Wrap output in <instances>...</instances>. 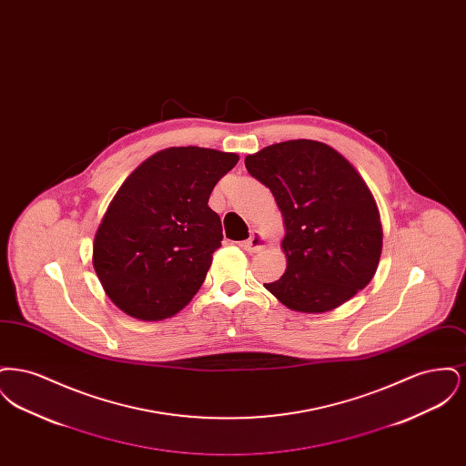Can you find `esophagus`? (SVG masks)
I'll return each instance as SVG.
<instances>
[{"instance_id": "1", "label": "esophagus", "mask_w": 466, "mask_h": 466, "mask_svg": "<svg viewBox=\"0 0 466 466\" xmlns=\"http://www.w3.org/2000/svg\"><path fill=\"white\" fill-rule=\"evenodd\" d=\"M241 248L246 249L248 253H257V251H260V249L266 248V238H264V234H260L258 230H253L251 236L241 243Z\"/></svg>"}]
</instances>
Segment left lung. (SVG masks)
I'll list each match as a JSON object with an SVG mask.
<instances>
[{
	"label": "left lung",
	"instance_id": "obj_1",
	"mask_svg": "<svg viewBox=\"0 0 466 466\" xmlns=\"http://www.w3.org/2000/svg\"><path fill=\"white\" fill-rule=\"evenodd\" d=\"M283 213L287 270L266 287L300 312L335 309L376 274L382 225L376 200L355 167L332 147L291 139L244 158Z\"/></svg>",
	"mask_w": 466,
	"mask_h": 466
}]
</instances>
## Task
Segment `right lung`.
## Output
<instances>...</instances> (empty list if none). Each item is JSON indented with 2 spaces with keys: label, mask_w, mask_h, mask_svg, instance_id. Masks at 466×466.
Here are the masks:
<instances>
[{
  "label": "right lung",
  "mask_w": 466,
  "mask_h": 466,
  "mask_svg": "<svg viewBox=\"0 0 466 466\" xmlns=\"http://www.w3.org/2000/svg\"><path fill=\"white\" fill-rule=\"evenodd\" d=\"M239 157L173 147L147 158L108 206L92 264L111 302L129 316H175L199 291L222 246L220 217L209 196Z\"/></svg>",
  "instance_id": "right-lung-1"
}]
</instances>
